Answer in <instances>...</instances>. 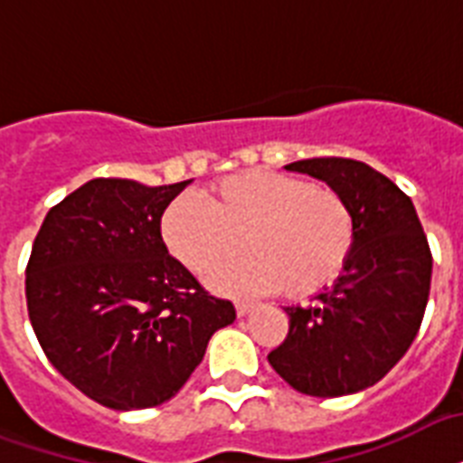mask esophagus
I'll return each instance as SVG.
<instances>
[{"label":"esophagus","mask_w":463,"mask_h":463,"mask_svg":"<svg viewBox=\"0 0 463 463\" xmlns=\"http://www.w3.org/2000/svg\"><path fill=\"white\" fill-rule=\"evenodd\" d=\"M252 308H255V303L235 301V313H238V316H247V313H250Z\"/></svg>","instance_id":"esophagus-1"}]
</instances>
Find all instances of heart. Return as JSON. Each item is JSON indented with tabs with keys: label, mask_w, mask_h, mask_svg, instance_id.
Masks as SVG:
<instances>
[{
	"label": "heart",
	"mask_w": 463,
	"mask_h": 463,
	"mask_svg": "<svg viewBox=\"0 0 463 463\" xmlns=\"http://www.w3.org/2000/svg\"><path fill=\"white\" fill-rule=\"evenodd\" d=\"M354 216L333 186L271 169H245L211 186L206 203L179 196L165 208L162 242L196 277L223 269L213 287L306 298L335 284L354 250Z\"/></svg>",
	"instance_id": "1"
}]
</instances>
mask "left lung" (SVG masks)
Masks as SVG:
<instances>
[{
	"label": "left lung",
	"mask_w": 463,
	"mask_h": 463,
	"mask_svg": "<svg viewBox=\"0 0 463 463\" xmlns=\"http://www.w3.org/2000/svg\"><path fill=\"white\" fill-rule=\"evenodd\" d=\"M347 199L354 250L335 287L310 306H288V335L269 364L306 396L335 398L373 386L401 362L420 330L432 252L408 194L364 162L313 157L287 165Z\"/></svg>",
	"instance_id": "obj_1"
}]
</instances>
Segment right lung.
<instances>
[{
	"mask_svg": "<svg viewBox=\"0 0 463 463\" xmlns=\"http://www.w3.org/2000/svg\"><path fill=\"white\" fill-rule=\"evenodd\" d=\"M189 182L99 176L48 211L26 264V303L45 357L111 411L153 408L201 364L231 301L169 257L160 221Z\"/></svg>",
	"mask_w": 463,
	"mask_h": 463,
	"instance_id": "1",
	"label": "right lung"
}]
</instances>
